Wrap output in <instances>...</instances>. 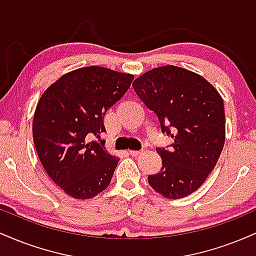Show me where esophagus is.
<instances>
[{"mask_svg": "<svg viewBox=\"0 0 256 256\" xmlns=\"http://www.w3.org/2000/svg\"><path fill=\"white\" fill-rule=\"evenodd\" d=\"M143 150H128V154L132 155V156H138L140 154H142Z\"/></svg>", "mask_w": 256, "mask_h": 256, "instance_id": "esophagus-1", "label": "esophagus"}]
</instances>
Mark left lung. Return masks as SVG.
Instances as JSON below:
<instances>
[{
    "label": "left lung",
    "mask_w": 256,
    "mask_h": 256,
    "mask_svg": "<svg viewBox=\"0 0 256 256\" xmlns=\"http://www.w3.org/2000/svg\"><path fill=\"white\" fill-rule=\"evenodd\" d=\"M132 86L173 138L170 150L156 148L162 167L148 176L149 185L171 200L190 195L213 171L224 146L222 96L198 73L173 64L146 72Z\"/></svg>",
    "instance_id": "obj_1"
}]
</instances>
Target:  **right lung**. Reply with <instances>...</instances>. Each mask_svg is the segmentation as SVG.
<instances>
[{"label": "right lung", "mask_w": 256, "mask_h": 256, "mask_svg": "<svg viewBox=\"0 0 256 256\" xmlns=\"http://www.w3.org/2000/svg\"><path fill=\"white\" fill-rule=\"evenodd\" d=\"M134 80L128 73L100 66L83 67L58 78L43 92L32 134L40 162L55 184L77 200L95 198L110 183L119 158L106 150L108 108Z\"/></svg>", "instance_id": "add662e5"}]
</instances>
